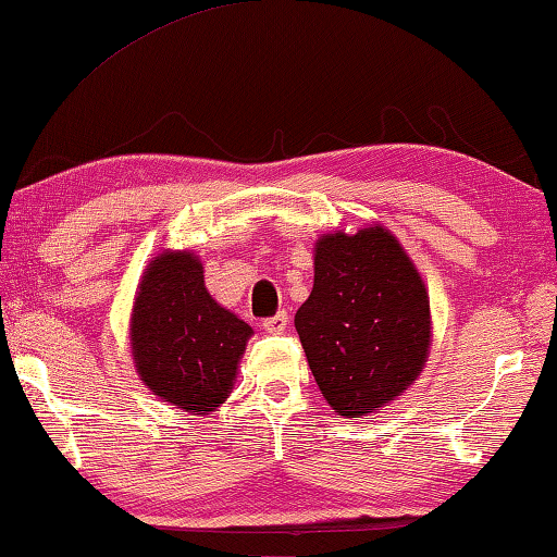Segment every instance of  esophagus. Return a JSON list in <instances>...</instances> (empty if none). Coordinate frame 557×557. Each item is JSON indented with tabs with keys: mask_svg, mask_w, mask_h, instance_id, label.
<instances>
[{
	"mask_svg": "<svg viewBox=\"0 0 557 557\" xmlns=\"http://www.w3.org/2000/svg\"><path fill=\"white\" fill-rule=\"evenodd\" d=\"M287 323H289V317L285 311H277L275 317H270L262 321V329H265L268 333H285L287 331Z\"/></svg>",
	"mask_w": 557,
	"mask_h": 557,
	"instance_id": "obj_1",
	"label": "esophagus"
}]
</instances>
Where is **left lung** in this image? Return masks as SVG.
<instances>
[{
	"label": "left lung",
	"instance_id": "left-lung-1",
	"mask_svg": "<svg viewBox=\"0 0 557 557\" xmlns=\"http://www.w3.org/2000/svg\"><path fill=\"white\" fill-rule=\"evenodd\" d=\"M323 399L362 419L407 392L431 350V301L409 252L382 224L313 246V287L295 317Z\"/></svg>",
	"mask_w": 557,
	"mask_h": 557
}]
</instances>
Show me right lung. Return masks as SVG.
Masks as SVG:
<instances>
[{
  "label": "right lung",
  "instance_id": "obj_1",
  "mask_svg": "<svg viewBox=\"0 0 557 557\" xmlns=\"http://www.w3.org/2000/svg\"><path fill=\"white\" fill-rule=\"evenodd\" d=\"M252 329L221 307L191 250H163L138 282L128 321L138 377L170 407L216 411L234 389Z\"/></svg>",
  "mask_w": 557,
  "mask_h": 557
}]
</instances>
